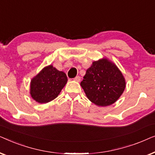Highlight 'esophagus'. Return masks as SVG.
I'll return each mask as SVG.
<instances>
[{
	"mask_svg": "<svg viewBox=\"0 0 155 155\" xmlns=\"http://www.w3.org/2000/svg\"><path fill=\"white\" fill-rule=\"evenodd\" d=\"M74 80L76 82H80V76H76V77L74 78Z\"/></svg>",
	"mask_w": 155,
	"mask_h": 155,
	"instance_id": "1",
	"label": "esophagus"
}]
</instances>
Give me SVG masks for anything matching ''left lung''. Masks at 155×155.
<instances>
[{"instance_id": "obj_1", "label": "left lung", "mask_w": 155, "mask_h": 155, "mask_svg": "<svg viewBox=\"0 0 155 155\" xmlns=\"http://www.w3.org/2000/svg\"><path fill=\"white\" fill-rule=\"evenodd\" d=\"M83 78L80 85L86 96L92 103L100 107L116 102L126 87L122 73L107 58L93 62Z\"/></svg>"}]
</instances>
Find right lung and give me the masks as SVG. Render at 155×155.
<instances>
[{
  "mask_svg": "<svg viewBox=\"0 0 155 155\" xmlns=\"http://www.w3.org/2000/svg\"><path fill=\"white\" fill-rule=\"evenodd\" d=\"M67 81L65 73L48 65L31 80V96L39 103L49 102L58 97Z\"/></svg>",
  "mask_w": 155,
  "mask_h": 155,
  "instance_id": "obj_1",
  "label": "right lung"
}]
</instances>
